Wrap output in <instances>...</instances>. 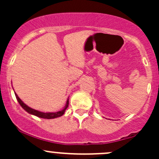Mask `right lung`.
Masks as SVG:
<instances>
[{
    "label": "right lung",
    "mask_w": 159,
    "mask_h": 159,
    "mask_svg": "<svg viewBox=\"0 0 159 159\" xmlns=\"http://www.w3.org/2000/svg\"><path fill=\"white\" fill-rule=\"evenodd\" d=\"M15 94H16V98H17L18 102H19L20 105H21V106L22 107L27 113H29V114H33V115H35V116H38V117L44 118V119H54V118L59 117V116H63V115L64 114L65 111H66V108L68 107V105H69V99H68L67 100L66 105L65 107L62 111H57V112H54V113L40 112V111L34 110V109H33V108H31V107L27 106V105H25V104L24 103L21 99H20V98L17 96V94H16V93H15Z\"/></svg>",
    "instance_id": "obj_1"
}]
</instances>
